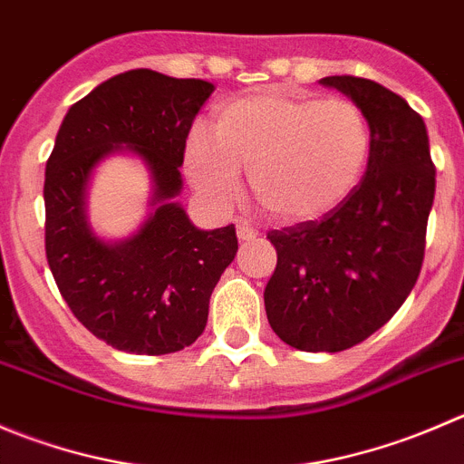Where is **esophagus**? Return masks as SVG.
Listing matches in <instances>:
<instances>
[{
	"instance_id": "34e87169",
	"label": "esophagus",
	"mask_w": 464,
	"mask_h": 464,
	"mask_svg": "<svg viewBox=\"0 0 464 464\" xmlns=\"http://www.w3.org/2000/svg\"><path fill=\"white\" fill-rule=\"evenodd\" d=\"M237 237L245 242L254 240V237H258V228L249 227V224H237Z\"/></svg>"
}]
</instances>
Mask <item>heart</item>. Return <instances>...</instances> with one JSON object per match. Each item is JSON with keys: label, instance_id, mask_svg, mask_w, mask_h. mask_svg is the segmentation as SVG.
Instances as JSON below:
<instances>
[{"label": "heart", "instance_id": "obj_1", "mask_svg": "<svg viewBox=\"0 0 464 464\" xmlns=\"http://www.w3.org/2000/svg\"><path fill=\"white\" fill-rule=\"evenodd\" d=\"M370 151V120L352 99L263 90L224 103L213 131L188 136L186 172L208 204L228 208L249 169L256 204L276 222L301 224L356 190Z\"/></svg>", "mask_w": 464, "mask_h": 464}]
</instances>
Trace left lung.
Returning a JSON list of instances; mask_svg holds the SVG:
<instances>
[{
  "label": "left lung",
  "instance_id": "left-lung-1",
  "mask_svg": "<svg viewBox=\"0 0 464 464\" xmlns=\"http://www.w3.org/2000/svg\"><path fill=\"white\" fill-rule=\"evenodd\" d=\"M365 111L367 172L335 210L269 231L276 269L265 287L272 331L301 352H344L379 331L421 272L435 165L420 112L362 76H326Z\"/></svg>",
  "mask_w": 464,
  "mask_h": 464
}]
</instances>
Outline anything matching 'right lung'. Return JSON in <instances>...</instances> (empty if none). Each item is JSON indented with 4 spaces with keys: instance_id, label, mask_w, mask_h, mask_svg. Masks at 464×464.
<instances>
[{
    "instance_id": "add662e5",
    "label": "right lung",
    "mask_w": 464,
    "mask_h": 464,
    "mask_svg": "<svg viewBox=\"0 0 464 464\" xmlns=\"http://www.w3.org/2000/svg\"><path fill=\"white\" fill-rule=\"evenodd\" d=\"M213 90L201 79L124 72L79 99L58 129L44 172L47 263L74 317L120 352L163 356L190 346L236 258L233 224L199 231L172 204L192 120ZM118 146L150 165L157 210L131 241L106 246L84 222L82 195L93 165Z\"/></svg>"
}]
</instances>
